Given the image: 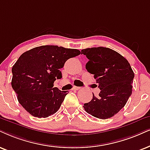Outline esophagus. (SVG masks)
Masks as SVG:
<instances>
[{
	"label": "esophagus",
	"instance_id": "esophagus-1",
	"mask_svg": "<svg viewBox=\"0 0 150 150\" xmlns=\"http://www.w3.org/2000/svg\"><path fill=\"white\" fill-rule=\"evenodd\" d=\"M81 88V87H79V86H73V90H75V91H77V90H79V89H80Z\"/></svg>",
	"mask_w": 150,
	"mask_h": 150
}]
</instances>
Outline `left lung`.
<instances>
[{
    "instance_id": "1",
    "label": "left lung",
    "mask_w": 150,
    "mask_h": 150,
    "mask_svg": "<svg viewBox=\"0 0 150 150\" xmlns=\"http://www.w3.org/2000/svg\"><path fill=\"white\" fill-rule=\"evenodd\" d=\"M88 58L86 69L94 75L100 89L99 96L84 105L87 113L100 119L113 116L122 109L132 95L134 77L129 63L116 51L105 47L83 49Z\"/></svg>"
}]
</instances>
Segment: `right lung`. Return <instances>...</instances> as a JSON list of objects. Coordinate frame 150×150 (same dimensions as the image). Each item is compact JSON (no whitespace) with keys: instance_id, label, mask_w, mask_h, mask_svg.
Returning <instances> with one entry per match:
<instances>
[{"instance_id":"add662e5","label":"right lung","mask_w":150,"mask_h":150,"mask_svg":"<svg viewBox=\"0 0 150 150\" xmlns=\"http://www.w3.org/2000/svg\"><path fill=\"white\" fill-rule=\"evenodd\" d=\"M77 49L41 45L23 53L12 69V86L17 99L28 113L47 117L58 111L66 91L54 87L62 77L60 69L70 58L80 54Z\"/></svg>"}]
</instances>
